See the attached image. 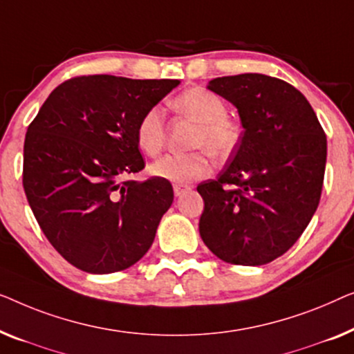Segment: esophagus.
<instances>
[{
  "instance_id": "1",
  "label": "esophagus",
  "mask_w": 354,
  "mask_h": 354,
  "mask_svg": "<svg viewBox=\"0 0 354 354\" xmlns=\"http://www.w3.org/2000/svg\"><path fill=\"white\" fill-rule=\"evenodd\" d=\"M189 189H191V187H187V186H181V184H175V186H173V191H175V196H176V197L183 196V194H184V192H187Z\"/></svg>"
}]
</instances>
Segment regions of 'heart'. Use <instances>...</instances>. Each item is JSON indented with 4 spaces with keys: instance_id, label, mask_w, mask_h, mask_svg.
I'll list each match as a JSON object with an SVG mask.
<instances>
[{
    "instance_id": "1",
    "label": "heart",
    "mask_w": 354,
    "mask_h": 354,
    "mask_svg": "<svg viewBox=\"0 0 354 354\" xmlns=\"http://www.w3.org/2000/svg\"><path fill=\"white\" fill-rule=\"evenodd\" d=\"M175 107L198 122L192 147L198 151L187 153H168L149 168L153 176L186 184L210 175L212 163L207 150L213 157H227L241 141L242 128L239 122L227 117V106L218 94L205 88H191L175 99ZM165 118L160 107H151L142 113L136 125V142L147 156H157L165 146Z\"/></svg>"
}]
</instances>
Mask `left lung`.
Instances as JSON below:
<instances>
[{
  "label": "left lung",
  "instance_id": "1",
  "mask_svg": "<svg viewBox=\"0 0 354 354\" xmlns=\"http://www.w3.org/2000/svg\"><path fill=\"white\" fill-rule=\"evenodd\" d=\"M208 89L237 107L243 133L225 170L198 184L205 245L231 265L260 266L298 241L319 205L327 139L306 97L283 80L242 73Z\"/></svg>",
  "mask_w": 354,
  "mask_h": 354
}]
</instances>
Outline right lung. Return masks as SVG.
Wrapping results in <instances>:
<instances>
[{"mask_svg": "<svg viewBox=\"0 0 354 354\" xmlns=\"http://www.w3.org/2000/svg\"><path fill=\"white\" fill-rule=\"evenodd\" d=\"M178 80L82 75L59 84L28 125L22 183L39 227L78 270L109 274L151 248L173 187L144 168L136 142L142 113Z\"/></svg>", "mask_w": 354, "mask_h": 354, "instance_id": "right-lung-1", "label": "right lung"}]
</instances>
